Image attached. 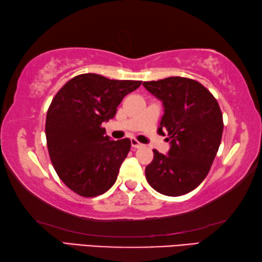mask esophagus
Wrapping results in <instances>:
<instances>
[{
	"instance_id": "esophagus-1",
	"label": "esophagus",
	"mask_w": 262,
	"mask_h": 262,
	"mask_svg": "<svg viewBox=\"0 0 262 262\" xmlns=\"http://www.w3.org/2000/svg\"><path fill=\"white\" fill-rule=\"evenodd\" d=\"M130 142H132V147H133V148H136V149H137V148H142V147H143V144L140 143V142L137 141L136 139H132Z\"/></svg>"
}]
</instances>
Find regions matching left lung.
<instances>
[{"instance_id":"1","label":"left lung","mask_w":262,"mask_h":262,"mask_svg":"<svg viewBox=\"0 0 262 262\" xmlns=\"http://www.w3.org/2000/svg\"><path fill=\"white\" fill-rule=\"evenodd\" d=\"M163 103L158 133L167 134V155L154 149L145 178L158 193L180 196L196 188L209 172L223 134V115L210 91L194 79L167 77L143 82Z\"/></svg>"}]
</instances>
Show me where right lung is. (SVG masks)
Returning a JSON list of instances; mask_svg holds the SVG:
<instances>
[{"mask_svg":"<svg viewBox=\"0 0 262 262\" xmlns=\"http://www.w3.org/2000/svg\"><path fill=\"white\" fill-rule=\"evenodd\" d=\"M141 83L82 74L53 98L45 126L48 154L59 178L73 192L94 198L115 183L130 140H111L101 125L114 118L123 97Z\"/></svg>","mask_w":262,"mask_h":262,"instance_id":"obj_1","label":"right lung"}]
</instances>
